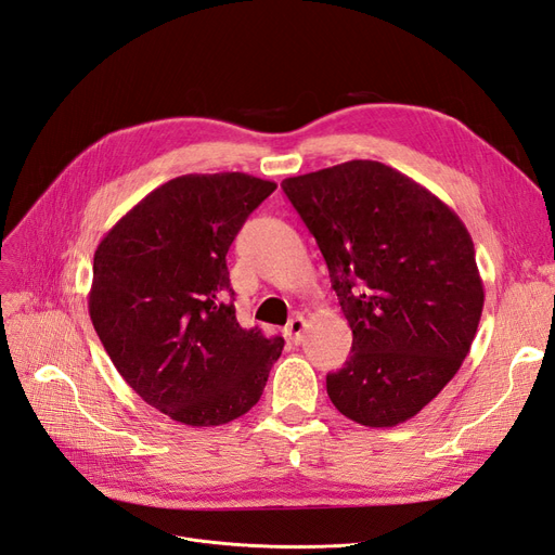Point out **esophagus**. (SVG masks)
<instances>
[{
	"mask_svg": "<svg viewBox=\"0 0 555 555\" xmlns=\"http://www.w3.org/2000/svg\"><path fill=\"white\" fill-rule=\"evenodd\" d=\"M304 330H307V318L304 315H295L288 325H285V338H288V341H293L295 346H299L301 341H304Z\"/></svg>",
	"mask_w": 555,
	"mask_h": 555,
	"instance_id": "esophagus-1",
	"label": "esophagus"
}]
</instances>
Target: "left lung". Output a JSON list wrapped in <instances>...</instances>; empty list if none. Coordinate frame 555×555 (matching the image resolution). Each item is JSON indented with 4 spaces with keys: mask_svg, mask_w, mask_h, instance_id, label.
Returning <instances> with one entry per match:
<instances>
[{
    "mask_svg": "<svg viewBox=\"0 0 555 555\" xmlns=\"http://www.w3.org/2000/svg\"><path fill=\"white\" fill-rule=\"evenodd\" d=\"M281 186L315 237L352 330L348 362L327 375L332 403L373 428L415 417L461 369L485 309L468 228L378 160H346Z\"/></svg>",
    "mask_w": 555,
    "mask_h": 555,
    "instance_id": "obj_1",
    "label": "left lung"
}]
</instances>
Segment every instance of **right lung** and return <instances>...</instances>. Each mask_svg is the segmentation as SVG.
<instances>
[{
    "label": "right lung",
    "instance_id": "1",
    "mask_svg": "<svg viewBox=\"0 0 555 555\" xmlns=\"http://www.w3.org/2000/svg\"><path fill=\"white\" fill-rule=\"evenodd\" d=\"M274 182L246 172L182 175L147 193L94 254L89 315L142 401L186 426L251 410L283 338L235 318L225 254Z\"/></svg>",
    "mask_w": 555,
    "mask_h": 555
}]
</instances>
